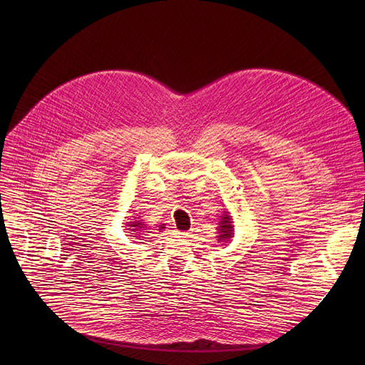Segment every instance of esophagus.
Listing matches in <instances>:
<instances>
[{
	"label": "esophagus",
	"instance_id": "34e87169",
	"mask_svg": "<svg viewBox=\"0 0 365 365\" xmlns=\"http://www.w3.org/2000/svg\"><path fill=\"white\" fill-rule=\"evenodd\" d=\"M179 235H180L182 238H187V237H190V232H187V231H186V232H179Z\"/></svg>",
	"mask_w": 365,
	"mask_h": 365
}]
</instances>
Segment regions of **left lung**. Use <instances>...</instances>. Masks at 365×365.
<instances>
[{
	"mask_svg": "<svg viewBox=\"0 0 365 365\" xmlns=\"http://www.w3.org/2000/svg\"><path fill=\"white\" fill-rule=\"evenodd\" d=\"M234 237V225H232V217L229 216V213H225L219 222V241L226 242L227 240H231Z\"/></svg>",
	"mask_w": 365,
	"mask_h": 365,
	"instance_id": "8db88e82",
	"label": "left lung"
}]
</instances>
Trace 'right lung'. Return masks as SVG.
I'll return each mask as SVG.
<instances>
[{"mask_svg":"<svg viewBox=\"0 0 365 365\" xmlns=\"http://www.w3.org/2000/svg\"><path fill=\"white\" fill-rule=\"evenodd\" d=\"M128 226H130L128 229H130V227H133V229L131 230V231H133V232H136V234H139L140 231H143V227H146V226H145V223H143V220H140L139 217H134V219H133V222H128ZM160 227L163 229L164 226L161 225ZM140 235H142V234H140Z\"/></svg>","mask_w":365,"mask_h":365,"instance_id":"add662e5","label":"right lung"}]
</instances>
